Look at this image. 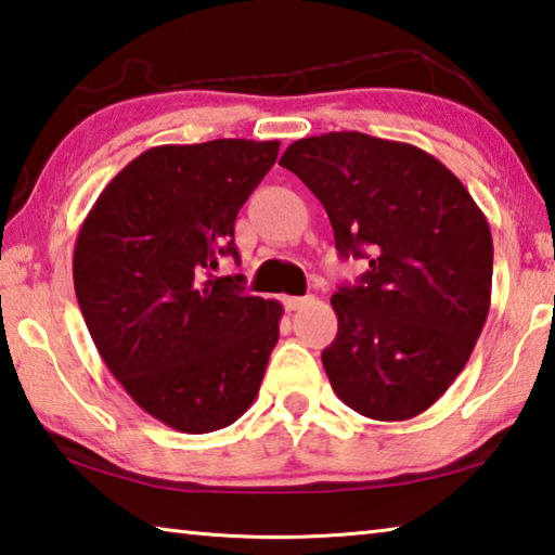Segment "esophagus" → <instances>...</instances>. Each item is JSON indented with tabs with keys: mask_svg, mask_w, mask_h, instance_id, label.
Instances as JSON below:
<instances>
[{
	"mask_svg": "<svg viewBox=\"0 0 555 555\" xmlns=\"http://www.w3.org/2000/svg\"><path fill=\"white\" fill-rule=\"evenodd\" d=\"M314 297H285V307L287 312H299V309H305L307 305H312Z\"/></svg>",
	"mask_w": 555,
	"mask_h": 555,
	"instance_id": "34e87169",
	"label": "esophagus"
}]
</instances>
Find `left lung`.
Returning a JSON list of instances; mask_svg holds the SVG:
<instances>
[{
  "label": "left lung",
  "instance_id": "1",
  "mask_svg": "<svg viewBox=\"0 0 555 555\" xmlns=\"http://www.w3.org/2000/svg\"><path fill=\"white\" fill-rule=\"evenodd\" d=\"M280 165L332 219L341 258H367L322 363L338 400L377 422L422 414L468 363L490 312L492 236L463 182L422 149L358 131L299 139Z\"/></svg>",
  "mask_w": 555,
  "mask_h": 555
}]
</instances>
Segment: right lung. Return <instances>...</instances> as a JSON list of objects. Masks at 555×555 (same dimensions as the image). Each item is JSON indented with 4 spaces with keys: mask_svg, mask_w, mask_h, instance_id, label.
I'll return each instance as SVG.
<instances>
[{
    "mask_svg": "<svg viewBox=\"0 0 555 555\" xmlns=\"http://www.w3.org/2000/svg\"><path fill=\"white\" fill-rule=\"evenodd\" d=\"M278 141L155 145L106 184L75 241L85 324L131 400L182 434H209L256 400L283 305L214 278L238 258L233 223Z\"/></svg>",
    "mask_w": 555,
    "mask_h": 555,
    "instance_id": "add662e5",
    "label": "right lung"
}]
</instances>
